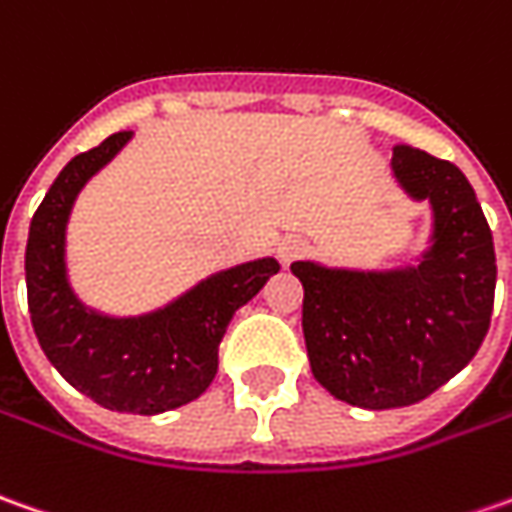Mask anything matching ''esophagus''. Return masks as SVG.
Segmentation results:
<instances>
[{
    "label": "esophagus",
    "instance_id": "esophagus-1",
    "mask_svg": "<svg viewBox=\"0 0 512 512\" xmlns=\"http://www.w3.org/2000/svg\"><path fill=\"white\" fill-rule=\"evenodd\" d=\"M279 259L284 264L296 262L298 256H304V250H307V242L301 239V236H284L279 242Z\"/></svg>",
    "mask_w": 512,
    "mask_h": 512
}]
</instances>
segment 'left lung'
Here are the masks:
<instances>
[{
	"instance_id": "obj_1",
	"label": "left lung",
	"mask_w": 512,
	"mask_h": 512,
	"mask_svg": "<svg viewBox=\"0 0 512 512\" xmlns=\"http://www.w3.org/2000/svg\"><path fill=\"white\" fill-rule=\"evenodd\" d=\"M392 171L434 214L420 262L394 270L290 264L304 284L312 375L332 397L372 411L420 403L462 372L488 335L496 290L493 236L468 177L411 146H394Z\"/></svg>"
}]
</instances>
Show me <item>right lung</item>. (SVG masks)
<instances>
[{
	"instance_id": "right-lung-1",
	"label": "right lung",
	"mask_w": 512,
	"mask_h": 512,
	"mask_svg": "<svg viewBox=\"0 0 512 512\" xmlns=\"http://www.w3.org/2000/svg\"><path fill=\"white\" fill-rule=\"evenodd\" d=\"M129 137L132 132H118L72 157L50 185L24 250L27 307L44 355L70 386L109 411L163 414L211 386L219 341L233 312L279 273V262L267 256L219 270L166 307L137 318L84 307L72 293L64 262L72 202Z\"/></svg>"
}]
</instances>
